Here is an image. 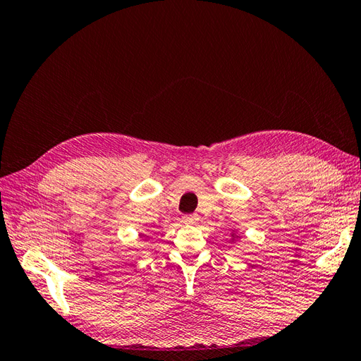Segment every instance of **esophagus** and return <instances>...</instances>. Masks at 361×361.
Segmentation results:
<instances>
[{
	"label": "esophagus",
	"mask_w": 361,
	"mask_h": 361,
	"mask_svg": "<svg viewBox=\"0 0 361 361\" xmlns=\"http://www.w3.org/2000/svg\"><path fill=\"white\" fill-rule=\"evenodd\" d=\"M182 219H183V222L188 224V226H196L199 221V216L197 214H185Z\"/></svg>",
	"instance_id": "obj_1"
}]
</instances>
